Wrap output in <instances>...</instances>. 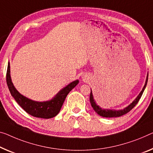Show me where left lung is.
Segmentation results:
<instances>
[{
  "label": "left lung",
  "mask_w": 153,
  "mask_h": 153,
  "mask_svg": "<svg viewBox=\"0 0 153 153\" xmlns=\"http://www.w3.org/2000/svg\"><path fill=\"white\" fill-rule=\"evenodd\" d=\"M148 77H149V74H147V77H146V83L143 88L142 90L141 91V92L139 94V95L137 96V97L135 98V100H133V102L132 103H131L130 105H128V107H126V108H124V109H121V110H114V109H102V108L100 107L98 105H97L95 100L94 99V96L92 94V92H91V93H90V103L91 107H93V109L94 111L97 113L98 115H100V116L102 117H120L123 116V115L127 114L128 112L131 111L133 108L137 104V102H139L140 99L142 97V96L143 94V92L146 88V86L147 82H148Z\"/></svg>",
  "instance_id": "1"
}]
</instances>
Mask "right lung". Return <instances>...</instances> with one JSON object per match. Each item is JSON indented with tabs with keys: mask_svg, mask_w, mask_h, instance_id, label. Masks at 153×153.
I'll return each instance as SVG.
<instances>
[{
	"mask_svg": "<svg viewBox=\"0 0 153 153\" xmlns=\"http://www.w3.org/2000/svg\"><path fill=\"white\" fill-rule=\"evenodd\" d=\"M6 81L11 96L18 104L28 114L32 116L40 118L49 119L57 116L59 112L63 102L68 93L79 83V80L72 81L63 88L51 100L37 102L25 97L20 94L13 85L10 76V63H8L6 74Z\"/></svg>",
	"mask_w": 153,
	"mask_h": 153,
	"instance_id": "right-lung-1",
	"label": "right lung"
}]
</instances>
